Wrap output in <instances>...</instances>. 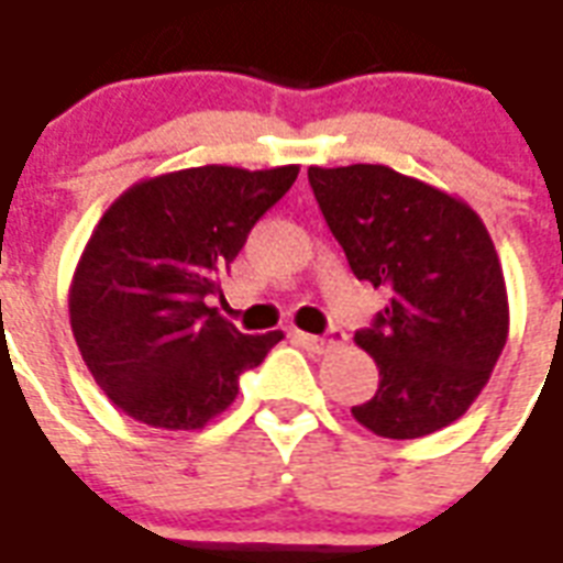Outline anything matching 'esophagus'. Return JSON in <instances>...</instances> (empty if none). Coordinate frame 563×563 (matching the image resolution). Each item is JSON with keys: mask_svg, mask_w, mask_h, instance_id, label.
<instances>
[{"mask_svg": "<svg viewBox=\"0 0 563 563\" xmlns=\"http://www.w3.org/2000/svg\"><path fill=\"white\" fill-rule=\"evenodd\" d=\"M295 341L301 343L305 350H310V353H331L334 346H341L343 341H346V334L338 329H331L325 338H319V334H307V331H295Z\"/></svg>", "mask_w": 563, "mask_h": 563, "instance_id": "esophagus-1", "label": "esophagus"}]
</instances>
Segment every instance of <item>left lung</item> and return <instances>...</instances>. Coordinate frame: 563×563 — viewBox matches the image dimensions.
I'll list each match as a JSON object with an SVG mask.
<instances>
[{"label":"left lung","instance_id":"left-lung-1","mask_svg":"<svg viewBox=\"0 0 563 563\" xmlns=\"http://www.w3.org/2000/svg\"><path fill=\"white\" fill-rule=\"evenodd\" d=\"M307 180L355 277L391 295L355 331L379 367L355 422L391 440L434 434L467 413L507 343V283L488 229L461 198L389 165H310Z\"/></svg>","mask_w":563,"mask_h":563}]
</instances>
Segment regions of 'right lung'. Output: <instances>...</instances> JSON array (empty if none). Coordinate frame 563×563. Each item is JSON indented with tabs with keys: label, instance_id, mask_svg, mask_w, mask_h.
<instances>
[{
	"label": "right lung",
	"instance_id": "obj_1",
	"mask_svg": "<svg viewBox=\"0 0 563 563\" xmlns=\"http://www.w3.org/2000/svg\"><path fill=\"white\" fill-rule=\"evenodd\" d=\"M295 177L298 165H201L147 177L104 210L71 277L68 319L123 413L165 431L205 428L283 341V331L241 334L208 298Z\"/></svg>",
	"mask_w": 563,
	"mask_h": 563
}]
</instances>
